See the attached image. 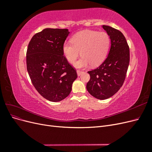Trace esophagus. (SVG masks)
I'll return each instance as SVG.
<instances>
[{"label": "esophagus", "mask_w": 152, "mask_h": 152, "mask_svg": "<svg viewBox=\"0 0 152 152\" xmlns=\"http://www.w3.org/2000/svg\"><path fill=\"white\" fill-rule=\"evenodd\" d=\"M77 75H78V76H80L81 74H82V73H83V71H82V70H77Z\"/></svg>", "instance_id": "obj_1"}]
</instances>
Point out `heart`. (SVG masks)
<instances>
[{"instance_id": "1", "label": "heart", "mask_w": 152, "mask_h": 152, "mask_svg": "<svg viewBox=\"0 0 152 152\" xmlns=\"http://www.w3.org/2000/svg\"><path fill=\"white\" fill-rule=\"evenodd\" d=\"M110 44V36L104 31L84 30L78 32L72 37L70 42L63 45V53L67 61L75 64L77 68H84L90 65L97 66L107 58Z\"/></svg>"}]
</instances>
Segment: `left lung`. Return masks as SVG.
<instances>
[{"mask_svg":"<svg viewBox=\"0 0 152 152\" xmlns=\"http://www.w3.org/2000/svg\"><path fill=\"white\" fill-rule=\"evenodd\" d=\"M111 40L107 58L97 68L89 71L90 80L86 88L89 94L98 99L112 97L122 86L129 64V48L121 31L103 25Z\"/></svg>","mask_w":152,"mask_h":152,"instance_id":"obj_1","label":"left lung"}]
</instances>
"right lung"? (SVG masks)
Wrapping results in <instances>:
<instances>
[{"instance_id": "1", "label": "right lung", "mask_w": 152, "mask_h": 152, "mask_svg": "<svg viewBox=\"0 0 152 152\" xmlns=\"http://www.w3.org/2000/svg\"><path fill=\"white\" fill-rule=\"evenodd\" d=\"M68 29L45 28L35 34L26 51V67L31 81L46 99L58 102L70 94L76 70L63 56Z\"/></svg>"}]
</instances>
